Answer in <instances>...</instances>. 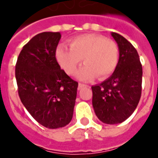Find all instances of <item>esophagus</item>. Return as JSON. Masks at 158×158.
I'll use <instances>...</instances> for the list:
<instances>
[{
  "label": "esophagus",
  "mask_w": 158,
  "mask_h": 158,
  "mask_svg": "<svg viewBox=\"0 0 158 158\" xmlns=\"http://www.w3.org/2000/svg\"><path fill=\"white\" fill-rule=\"evenodd\" d=\"M78 87H79V89H82V88H84V87H87L86 84H83V83H79L78 84Z\"/></svg>",
  "instance_id": "1"
}]
</instances>
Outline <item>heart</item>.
Returning a JSON list of instances; mask_svg holds the SVG:
<instances>
[{"label": "heart", "mask_w": 158, "mask_h": 158, "mask_svg": "<svg viewBox=\"0 0 158 158\" xmlns=\"http://www.w3.org/2000/svg\"><path fill=\"white\" fill-rule=\"evenodd\" d=\"M69 48L59 44L56 58L68 75L77 72L81 59L85 63L77 73V78L89 81L98 76L104 79L114 72L118 64L119 51L117 44L105 37L88 33L75 37L69 41Z\"/></svg>", "instance_id": "obj_1"}]
</instances>
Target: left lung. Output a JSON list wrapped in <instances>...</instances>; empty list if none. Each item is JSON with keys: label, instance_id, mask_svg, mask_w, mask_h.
I'll return each mask as SVG.
<instances>
[{"label": "left lung", "instance_id": "obj_1", "mask_svg": "<svg viewBox=\"0 0 158 158\" xmlns=\"http://www.w3.org/2000/svg\"><path fill=\"white\" fill-rule=\"evenodd\" d=\"M111 35L119 51L118 66L109 78L92 86V103L102 122L114 125L129 118L138 106L142 91L143 70L134 46L116 32Z\"/></svg>", "mask_w": 158, "mask_h": 158}]
</instances>
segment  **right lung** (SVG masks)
<instances>
[{
  "instance_id": "right-lung-1",
  "label": "right lung",
  "mask_w": 158,
  "mask_h": 158,
  "mask_svg": "<svg viewBox=\"0 0 158 158\" xmlns=\"http://www.w3.org/2000/svg\"><path fill=\"white\" fill-rule=\"evenodd\" d=\"M60 39V32L37 34L24 45L15 66L20 101L36 121L49 129L71 121L78 87L56 59Z\"/></svg>"
}]
</instances>
